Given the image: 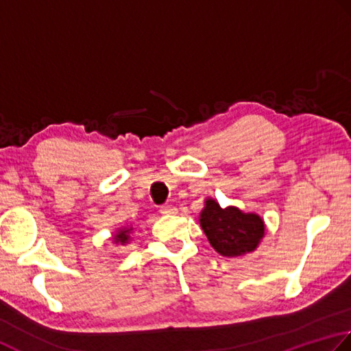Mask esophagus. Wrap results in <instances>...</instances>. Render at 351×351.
Wrapping results in <instances>:
<instances>
[{"label": "esophagus", "instance_id": "obj_1", "mask_svg": "<svg viewBox=\"0 0 351 351\" xmlns=\"http://www.w3.org/2000/svg\"><path fill=\"white\" fill-rule=\"evenodd\" d=\"M176 212H177V209H176L174 206H171V204H165V206L160 207L162 215H173V213H176Z\"/></svg>", "mask_w": 351, "mask_h": 351}]
</instances>
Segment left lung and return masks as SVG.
Instances as JSON below:
<instances>
[{
	"instance_id": "8db88e82",
	"label": "left lung",
	"mask_w": 351,
	"mask_h": 351,
	"mask_svg": "<svg viewBox=\"0 0 351 351\" xmlns=\"http://www.w3.org/2000/svg\"><path fill=\"white\" fill-rule=\"evenodd\" d=\"M204 203L199 226L215 252L226 257L254 252L265 234V224L257 213H245L234 206L223 209L213 198Z\"/></svg>"
}]
</instances>
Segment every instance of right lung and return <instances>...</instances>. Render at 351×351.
Returning a JSON list of instances; mask_svg holds the SVG:
<instances>
[{
	"label": "right lung",
	"instance_id": "add662e5",
	"mask_svg": "<svg viewBox=\"0 0 351 351\" xmlns=\"http://www.w3.org/2000/svg\"><path fill=\"white\" fill-rule=\"evenodd\" d=\"M133 230V227H123V228H118L117 233L113 234V242L119 245H125L130 242V233Z\"/></svg>",
	"mask_w": 351,
	"mask_h": 351
}]
</instances>
